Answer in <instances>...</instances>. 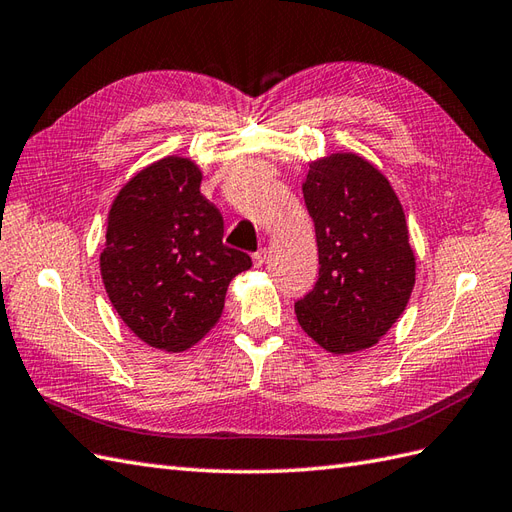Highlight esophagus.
Instances as JSON below:
<instances>
[{
    "instance_id": "34e87169",
    "label": "esophagus",
    "mask_w": 512,
    "mask_h": 512,
    "mask_svg": "<svg viewBox=\"0 0 512 512\" xmlns=\"http://www.w3.org/2000/svg\"><path fill=\"white\" fill-rule=\"evenodd\" d=\"M264 264H266V251L255 253V255H253V266H255V268H261Z\"/></svg>"
}]
</instances>
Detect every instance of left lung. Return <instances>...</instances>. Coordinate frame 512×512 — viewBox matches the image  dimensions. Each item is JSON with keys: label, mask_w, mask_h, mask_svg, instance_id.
Listing matches in <instances>:
<instances>
[{"label": "left lung", "mask_w": 512, "mask_h": 512, "mask_svg": "<svg viewBox=\"0 0 512 512\" xmlns=\"http://www.w3.org/2000/svg\"><path fill=\"white\" fill-rule=\"evenodd\" d=\"M303 196L320 277L294 305L296 320L331 355L368 350L398 322L415 287L402 203L381 170L352 151L309 162Z\"/></svg>", "instance_id": "left-lung-1"}]
</instances>
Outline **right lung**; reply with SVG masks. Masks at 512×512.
Masks as SVG:
<instances>
[{
	"instance_id": "right-lung-1",
	"label": "right lung",
	"mask_w": 512,
	"mask_h": 512,
	"mask_svg": "<svg viewBox=\"0 0 512 512\" xmlns=\"http://www.w3.org/2000/svg\"><path fill=\"white\" fill-rule=\"evenodd\" d=\"M203 170L166 155L131 177L108 212L99 270L112 307L144 344L183 352L214 329L251 257L222 244V216L201 194Z\"/></svg>"
}]
</instances>
